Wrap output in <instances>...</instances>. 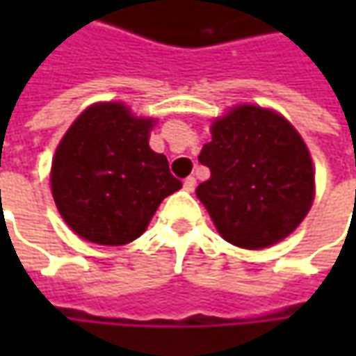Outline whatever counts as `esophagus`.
<instances>
[{"label":"esophagus","instance_id":"obj_1","mask_svg":"<svg viewBox=\"0 0 356 356\" xmlns=\"http://www.w3.org/2000/svg\"><path fill=\"white\" fill-rule=\"evenodd\" d=\"M194 188H196V178L188 176L184 180V190L186 192H194Z\"/></svg>","mask_w":356,"mask_h":356}]
</instances>
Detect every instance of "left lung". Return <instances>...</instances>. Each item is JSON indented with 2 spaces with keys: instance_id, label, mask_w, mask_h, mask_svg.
I'll use <instances>...</instances> for the list:
<instances>
[{
  "instance_id": "left-lung-1",
  "label": "left lung",
  "mask_w": 356,
  "mask_h": 356,
  "mask_svg": "<svg viewBox=\"0 0 356 356\" xmlns=\"http://www.w3.org/2000/svg\"><path fill=\"white\" fill-rule=\"evenodd\" d=\"M198 160L210 178L196 196L222 238L266 250L293 234L315 200V166L293 124L273 108L236 104L210 127Z\"/></svg>"
}]
</instances>
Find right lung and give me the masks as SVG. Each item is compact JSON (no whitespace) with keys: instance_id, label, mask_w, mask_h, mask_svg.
Masks as SVG:
<instances>
[{"instance_id":"add662e5","label":"right lung","mask_w":356,"mask_h":356,"mask_svg":"<svg viewBox=\"0 0 356 356\" xmlns=\"http://www.w3.org/2000/svg\"><path fill=\"white\" fill-rule=\"evenodd\" d=\"M156 122L120 101H101L63 134L49 172L51 194L81 239L99 245L134 241L162 200L182 188L166 156L148 144Z\"/></svg>"}]
</instances>
